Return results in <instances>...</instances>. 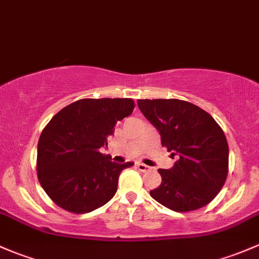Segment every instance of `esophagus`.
Listing matches in <instances>:
<instances>
[{"label":"esophagus","instance_id":"esophagus-1","mask_svg":"<svg viewBox=\"0 0 259 259\" xmlns=\"http://www.w3.org/2000/svg\"><path fill=\"white\" fill-rule=\"evenodd\" d=\"M136 167H137L138 170H141V172H146V170L149 169V167L145 163H137L136 164Z\"/></svg>","mask_w":259,"mask_h":259}]
</instances>
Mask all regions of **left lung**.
I'll return each instance as SVG.
<instances>
[{
    "mask_svg": "<svg viewBox=\"0 0 259 259\" xmlns=\"http://www.w3.org/2000/svg\"><path fill=\"white\" fill-rule=\"evenodd\" d=\"M143 116L158 130L163 147L177 156L170 169H158L162 183L149 192L175 212H191L220 193L228 175V143L213 117L187 101L137 100Z\"/></svg>",
    "mask_w": 259,
    "mask_h": 259,
    "instance_id": "obj_1",
    "label": "left lung"
}]
</instances>
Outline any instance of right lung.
Wrapping results in <instances>:
<instances>
[{"label":"right lung","mask_w":259,"mask_h":259,"mask_svg":"<svg viewBox=\"0 0 259 259\" xmlns=\"http://www.w3.org/2000/svg\"><path fill=\"white\" fill-rule=\"evenodd\" d=\"M135 110L132 98H83L46 124L37 146V177L47 196L67 212L82 214L107 203L118 177L132 162H111L100 148L113 127Z\"/></svg>","instance_id":"obj_1"}]
</instances>
